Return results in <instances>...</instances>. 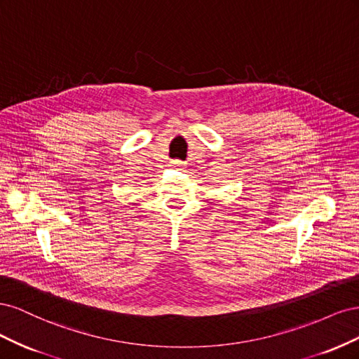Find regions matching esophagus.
<instances>
[{
	"label": "esophagus",
	"instance_id": "obj_1",
	"mask_svg": "<svg viewBox=\"0 0 359 359\" xmlns=\"http://www.w3.org/2000/svg\"><path fill=\"white\" fill-rule=\"evenodd\" d=\"M172 166H175V168H181V166H182V163L177 160V161H173V165H172Z\"/></svg>",
	"mask_w": 359,
	"mask_h": 359
}]
</instances>
